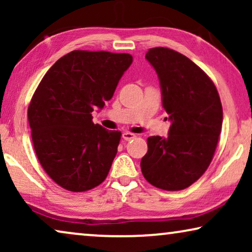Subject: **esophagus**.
I'll use <instances>...</instances> for the list:
<instances>
[{
	"instance_id": "obj_1",
	"label": "esophagus",
	"mask_w": 252,
	"mask_h": 252,
	"mask_svg": "<svg viewBox=\"0 0 252 252\" xmlns=\"http://www.w3.org/2000/svg\"><path fill=\"white\" fill-rule=\"evenodd\" d=\"M135 136H136L135 134L129 133V132H125V133H123V139H124V140H126V141L132 140V139H134V137H135Z\"/></svg>"
}]
</instances>
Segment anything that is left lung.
Segmentation results:
<instances>
[{"mask_svg":"<svg viewBox=\"0 0 252 252\" xmlns=\"http://www.w3.org/2000/svg\"><path fill=\"white\" fill-rule=\"evenodd\" d=\"M146 58L159 78L163 108L172 124L167 137H148L141 171L155 187L182 190L211 163L221 132V102L213 81L185 55L157 47Z\"/></svg>","mask_w":252,"mask_h":252,"instance_id":"8db88e82","label":"left lung"}]
</instances>
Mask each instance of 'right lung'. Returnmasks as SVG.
Masks as SVG:
<instances>
[{
    "mask_svg": "<svg viewBox=\"0 0 252 252\" xmlns=\"http://www.w3.org/2000/svg\"><path fill=\"white\" fill-rule=\"evenodd\" d=\"M132 62L129 54L73 50L37 86L27 111L34 150L62 188L80 192L105 180L122 133L95 125L92 112L111 99Z\"/></svg>",
    "mask_w": 252,
    "mask_h": 252,
    "instance_id": "add662e5",
    "label": "right lung"
}]
</instances>
